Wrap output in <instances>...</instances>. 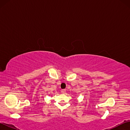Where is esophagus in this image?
Returning <instances> with one entry per match:
<instances>
[{"label":"esophagus","mask_w":130,"mask_h":130,"mask_svg":"<svg viewBox=\"0 0 130 130\" xmlns=\"http://www.w3.org/2000/svg\"><path fill=\"white\" fill-rule=\"evenodd\" d=\"M61 93L64 94L66 93V90L65 89H62L61 90Z\"/></svg>","instance_id":"esophagus-1"}]
</instances>
